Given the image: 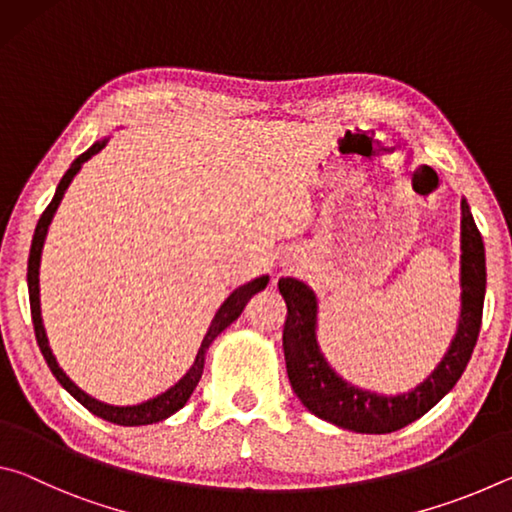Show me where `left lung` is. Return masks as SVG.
<instances>
[{
    "label": "left lung",
    "mask_w": 512,
    "mask_h": 512,
    "mask_svg": "<svg viewBox=\"0 0 512 512\" xmlns=\"http://www.w3.org/2000/svg\"><path fill=\"white\" fill-rule=\"evenodd\" d=\"M284 302L282 348L293 393L316 418L357 433H391L422 418L452 391L470 361L479 339L485 298V248L472 219L470 205L461 201V311L456 334L445 357L427 379L406 393H372L345 381L329 366L318 345V298L296 277L277 282Z\"/></svg>",
    "instance_id": "obj_1"
}]
</instances>
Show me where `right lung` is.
I'll use <instances>...</instances> for the list:
<instances>
[{"label":"right lung","mask_w":512,"mask_h":512,"mask_svg":"<svg viewBox=\"0 0 512 512\" xmlns=\"http://www.w3.org/2000/svg\"><path fill=\"white\" fill-rule=\"evenodd\" d=\"M110 137H103V140L94 142L88 151L81 153L79 158L72 162V167L65 171V176L60 178V183L56 187V194L51 198V203L47 205V210L42 212L40 221L36 225V232H33V241H31V253H29V268H27V282H29V302H31V318H33V329H36V339L40 345V352L42 357H45L49 370L54 372V377L58 379V384L65 388V391L74 397L76 402H81L85 409L90 413L97 415L101 420H108L112 424H121V427H142V424H153V422H160V420H167L169 415H173L176 411L183 409L187 404L189 397H192L194 388L198 381H201L203 375V368H205V354L210 350V345L214 343L216 336H219L225 327L235 323V320L241 316V311L248 305V300L259 293L262 289H266L268 284V275H259L255 280L246 282L244 287H239L230 293L228 298L223 300V305L216 311L210 327H207V332L203 336V343L201 348L196 352V359L192 363V368H189L183 377H180L176 384L167 391L151 397V400H146L142 404H133V406H115V404H106V402H99L94 400L92 395H88L85 391H81L79 386L74 384L72 379H69L63 368L58 366V361L54 357V352L49 348V341H47V332H45V325H42V316H40V259H42V246H45V239H47V232H49V225L51 219H54V214L58 210L60 201H63V196L67 192L69 183H72L76 173L81 171V167L85 162H88L92 155H97L103 146L108 144Z\"/></svg>","instance_id":"right-lung-1"}]
</instances>
